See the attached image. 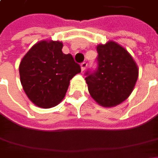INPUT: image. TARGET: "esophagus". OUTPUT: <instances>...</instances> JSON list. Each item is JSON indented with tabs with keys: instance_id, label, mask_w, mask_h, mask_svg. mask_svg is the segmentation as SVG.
<instances>
[{
	"instance_id": "34e87169",
	"label": "esophagus",
	"mask_w": 158,
	"mask_h": 158,
	"mask_svg": "<svg viewBox=\"0 0 158 158\" xmlns=\"http://www.w3.org/2000/svg\"><path fill=\"white\" fill-rule=\"evenodd\" d=\"M87 65H88V64L86 63V62H82V63L81 64V69H82V71H84V70L86 69Z\"/></svg>"
}]
</instances>
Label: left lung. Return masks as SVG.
<instances>
[{"instance_id":"1","label":"left lung","mask_w":158,"mask_h":158,"mask_svg":"<svg viewBox=\"0 0 158 158\" xmlns=\"http://www.w3.org/2000/svg\"><path fill=\"white\" fill-rule=\"evenodd\" d=\"M98 69L85 78L89 95L99 106L114 107L124 102L135 86L139 69L123 46L114 41L97 46Z\"/></svg>"}]
</instances>
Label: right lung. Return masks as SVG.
Returning <instances> with one entry per match:
<instances>
[{
  "label": "right lung",
  "instance_id": "obj_1",
  "mask_svg": "<svg viewBox=\"0 0 158 158\" xmlns=\"http://www.w3.org/2000/svg\"><path fill=\"white\" fill-rule=\"evenodd\" d=\"M60 41L41 40L22 59L19 75L28 98L40 108H51L64 98L70 80L81 72L72 55L62 52Z\"/></svg>",
  "mask_w": 158,
  "mask_h": 158
}]
</instances>
